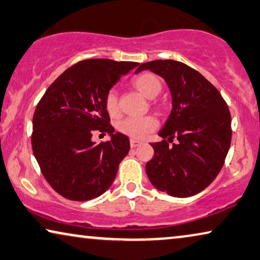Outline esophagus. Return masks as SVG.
I'll return each instance as SVG.
<instances>
[{"label": "esophagus", "mask_w": 260, "mask_h": 260, "mask_svg": "<svg viewBox=\"0 0 260 260\" xmlns=\"http://www.w3.org/2000/svg\"><path fill=\"white\" fill-rule=\"evenodd\" d=\"M141 144H142V142L137 141V139H133V138L130 139V145H131V147H137V146L141 145Z\"/></svg>", "instance_id": "obj_1"}]
</instances>
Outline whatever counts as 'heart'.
Wrapping results in <instances>:
<instances>
[{"label": "heart", "instance_id": "b5f03b06", "mask_svg": "<svg viewBox=\"0 0 260 260\" xmlns=\"http://www.w3.org/2000/svg\"><path fill=\"white\" fill-rule=\"evenodd\" d=\"M133 86L146 99H154L162 89L161 80L150 72L142 73L133 80ZM105 107L107 113L111 117L118 115V99L115 91H109L105 99ZM157 127V119L153 116H145L141 118L127 117L122 119L117 124L119 133L133 139H143L147 134L152 133Z\"/></svg>", "mask_w": 260, "mask_h": 260}]
</instances>
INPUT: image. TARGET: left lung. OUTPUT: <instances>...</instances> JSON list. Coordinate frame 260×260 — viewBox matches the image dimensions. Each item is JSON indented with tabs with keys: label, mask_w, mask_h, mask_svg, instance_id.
Listing matches in <instances>:
<instances>
[{
	"label": "left lung",
	"mask_w": 260,
	"mask_h": 260,
	"mask_svg": "<svg viewBox=\"0 0 260 260\" xmlns=\"http://www.w3.org/2000/svg\"><path fill=\"white\" fill-rule=\"evenodd\" d=\"M160 75L172 95V110L152 143L146 162L155 188L174 198H188L208 187L222 170L231 143V116L224 99L201 73L175 60L144 62L136 70ZM174 138L178 142L172 147Z\"/></svg>",
	"instance_id": "8db88e82"
}]
</instances>
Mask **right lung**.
I'll return each instance as SVG.
<instances>
[{"instance_id":"add662e5","label":"right lung","mask_w":260,"mask_h":260,"mask_svg":"<svg viewBox=\"0 0 260 260\" xmlns=\"http://www.w3.org/2000/svg\"><path fill=\"white\" fill-rule=\"evenodd\" d=\"M133 61L87 59L67 69L36 107L31 144L41 171L58 194L72 201L102 195L115 180L130 150L129 138L115 134L105 99ZM94 132L111 141L95 144Z\"/></svg>"}]
</instances>
